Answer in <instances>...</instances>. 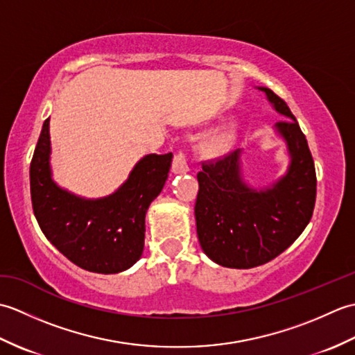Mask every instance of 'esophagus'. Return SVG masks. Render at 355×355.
<instances>
[{"instance_id": "1", "label": "esophagus", "mask_w": 355, "mask_h": 355, "mask_svg": "<svg viewBox=\"0 0 355 355\" xmlns=\"http://www.w3.org/2000/svg\"><path fill=\"white\" fill-rule=\"evenodd\" d=\"M172 171L175 173H183V172L189 171V160H187V154L183 149L178 150V153L173 155Z\"/></svg>"}]
</instances>
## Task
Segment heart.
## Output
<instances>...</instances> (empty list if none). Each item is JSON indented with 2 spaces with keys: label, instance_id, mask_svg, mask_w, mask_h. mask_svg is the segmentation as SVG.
<instances>
[{
  "label": "heart",
  "instance_id": "b5f03b06",
  "mask_svg": "<svg viewBox=\"0 0 355 355\" xmlns=\"http://www.w3.org/2000/svg\"><path fill=\"white\" fill-rule=\"evenodd\" d=\"M232 140H233V132L223 131L220 134H216L215 137L209 141V149L215 154L223 153V150H225L232 145Z\"/></svg>",
  "mask_w": 355,
  "mask_h": 355
}]
</instances>
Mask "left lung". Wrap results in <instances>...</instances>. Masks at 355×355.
Listing matches in <instances>:
<instances>
[{"mask_svg": "<svg viewBox=\"0 0 355 355\" xmlns=\"http://www.w3.org/2000/svg\"><path fill=\"white\" fill-rule=\"evenodd\" d=\"M268 101L285 120L276 123L291 164L271 189L254 191L241 182L239 150L202 162L195 220L202 250L229 268L262 266L286 250L310 223L315 202L314 160L305 134L288 105L270 88Z\"/></svg>", "mask_w": 355, "mask_h": 355, "instance_id": "1", "label": "left lung"}]
</instances>
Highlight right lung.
<instances>
[{"mask_svg": "<svg viewBox=\"0 0 355 355\" xmlns=\"http://www.w3.org/2000/svg\"><path fill=\"white\" fill-rule=\"evenodd\" d=\"M45 119L30 163V195L36 221L50 243L78 267L112 275L134 266L145 244V215L162 192L172 153L150 154L135 164L120 189L102 200H82L53 183Z\"/></svg>", "mask_w": 355, "mask_h": 355, "instance_id": "1", "label": "right lung"}]
</instances>
